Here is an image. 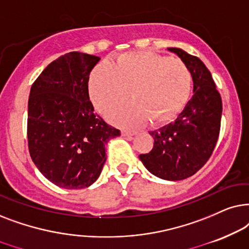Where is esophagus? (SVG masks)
<instances>
[{
  "instance_id": "34e87169",
  "label": "esophagus",
  "mask_w": 249,
  "mask_h": 249,
  "mask_svg": "<svg viewBox=\"0 0 249 249\" xmlns=\"http://www.w3.org/2000/svg\"><path fill=\"white\" fill-rule=\"evenodd\" d=\"M137 132L134 131H128V130H123L122 131V134L125 135V137H132V135H134Z\"/></svg>"
}]
</instances>
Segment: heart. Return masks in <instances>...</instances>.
Wrapping results in <instances>:
<instances>
[{
	"label": "heart",
	"mask_w": 249,
	"mask_h": 249,
	"mask_svg": "<svg viewBox=\"0 0 249 249\" xmlns=\"http://www.w3.org/2000/svg\"><path fill=\"white\" fill-rule=\"evenodd\" d=\"M192 74L183 60L152 52H130L92 71L89 95L100 112L130 100L108 114L115 124L138 127L150 119L154 124L170 121L187 104Z\"/></svg>",
	"instance_id": "1"
}]
</instances>
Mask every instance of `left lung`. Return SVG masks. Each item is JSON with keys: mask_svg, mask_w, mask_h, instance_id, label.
Here are the masks:
<instances>
[{"mask_svg": "<svg viewBox=\"0 0 249 249\" xmlns=\"http://www.w3.org/2000/svg\"><path fill=\"white\" fill-rule=\"evenodd\" d=\"M168 50L190 68L194 95L174 122L149 132L154 148L139 158L156 177L178 181L199 171L213 154L220 134L222 100L211 71L199 58L178 48Z\"/></svg>", "mask_w": 249, "mask_h": 249, "instance_id": "1", "label": "left lung"}]
</instances>
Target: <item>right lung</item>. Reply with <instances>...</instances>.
<instances>
[{
  "instance_id": "1",
  "label": "right lung",
  "mask_w": 249,
  "mask_h": 249,
  "mask_svg": "<svg viewBox=\"0 0 249 249\" xmlns=\"http://www.w3.org/2000/svg\"><path fill=\"white\" fill-rule=\"evenodd\" d=\"M100 58L69 52L52 61L33 83L27 138L39 172L64 189L88 188L106 161L105 145L121 131L94 112L90 72Z\"/></svg>"
}]
</instances>
